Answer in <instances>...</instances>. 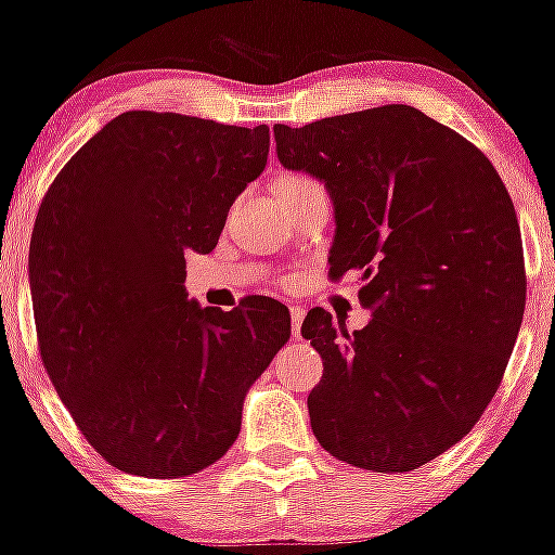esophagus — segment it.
Masks as SVG:
<instances>
[{
    "label": "esophagus",
    "instance_id": "esophagus-1",
    "mask_svg": "<svg viewBox=\"0 0 555 555\" xmlns=\"http://www.w3.org/2000/svg\"><path fill=\"white\" fill-rule=\"evenodd\" d=\"M289 315H292V336H299V328H302V318H305V308L302 305H289Z\"/></svg>",
    "mask_w": 555,
    "mask_h": 555
}]
</instances>
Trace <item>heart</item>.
Here are the masks:
<instances>
[{"instance_id":"1","label":"heart","mask_w":555,"mask_h":555,"mask_svg":"<svg viewBox=\"0 0 555 555\" xmlns=\"http://www.w3.org/2000/svg\"><path fill=\"white\" fill-rule=\"evenodd\" d=\"M297 182H305V177H297V175H284L279 177L276 184H297Z\"/></svg>"}]
</instances>
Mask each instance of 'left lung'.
<instances>
[{"mask_svg": "<svg viewBox=\"0 0 555 555\" xmlns=\"http://www.w3.org/2000/svg\"><path fill=\"white\" fill-rule=\"evenodd\" d=\"M284 169L334 203L331 276L362 279L365 328L313 310L323 358L310 428L336 460L410 473L462 441L499 388L525 315L514 203L469 140L415 106L388 104L273 127Z\"/></svg>", "mask_w": 555, "mask_h": 555, "instance_id": "1", "label": "left lung"}]
</instances>
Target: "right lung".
<instances>
[{"label": "right lung", "instance_id": "right-lung-1", "mask_svg": "<svg viewBox=\"0 0 555 555\" xmlns=\"http://www.w3.org/2000/svg\"><path fill=\"white\" fill-rule=\"evenodd\" d=\"M269 127L125 112L56 175L30 237L43 367L88 443L117 469L184 477L227 454L242 404L292 334L253 297L221 313L184 289L269 158Z\"/></svg>", "mask_w": 555, "mask_h": 555}]
</instances>
